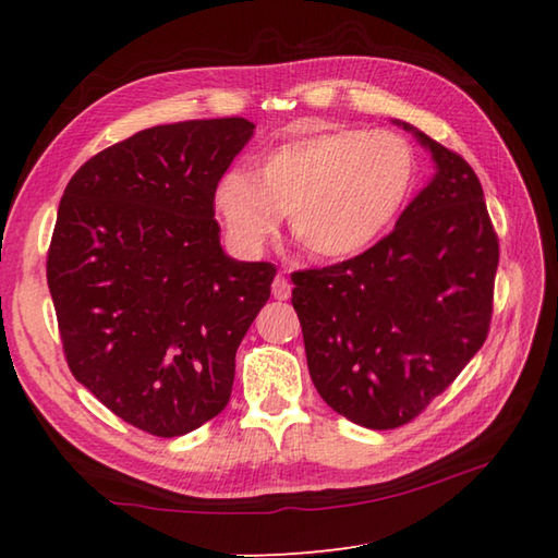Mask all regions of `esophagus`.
Instances as JSON below:
<instances>
[{"label":"esophagus","instance_id":"obj_1","mask_svg":"<svg viewBox=\"0 0 558 558\" xmlns=\"http://www.w3.org/2000/svg\"><path fill=\"white\" fill-rule=\"evenodd\" d=\"M270 288H272V298H276V300H288L290 292H292V286H290V280H288L286 272H278Z\"/></svg>","mask_w":558,"mask_h":558}]
</instances>
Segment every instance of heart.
<instances>
[{
  "mask_svg": "<svg viewBox=\"0 0 558 558\" xmlns=\"http://www.w3.org/2000/svg\"><path fill=\"white\" fill-rule=\"evenodd\" d=\"M417 174V150L400 134L324 129L268 150L258 174L225 172L213 208L236 252L258 254L290 213L292 236L306 254L340 260L366 252L393 228Z\"/></svg>",
  "mask_w": 558,
  "mask_h": 558,
  "instance_id": "obj_1",
  "label": "heart"
}]
</instances>
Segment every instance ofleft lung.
Segmentation results:
<instances>
[{"label": "left lung", "mask_w": 558, "mask_h": 558, "mask_svg": "<svg viewBox=\"0 0 558 558\" xmlns=\"http://www.w3.org/2000/svg\"><path fill=\"white\" fill-rule=\"evenodd\" d=\"M396 124L432 153V182L364 254L292 276L318 396L366 429L412 422L475 357L499 266L475 170L412 124Z\"/></svg>", "instance_id": "8db88e82"}]
</instances>
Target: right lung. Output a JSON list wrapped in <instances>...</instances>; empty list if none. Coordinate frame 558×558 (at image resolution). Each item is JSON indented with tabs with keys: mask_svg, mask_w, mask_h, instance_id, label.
<instances>
[{
	"mask_svg": "<svg viewBox=\"0 0 558 558\" xmlns=\"http://www.w3.org/2000/svg\"><path fill=\"white\" fill-rule=\"evenodd\" d=\"M242 117L150 126L71 177L47 252L66 364L105 408L172 438L225 410L276 266L222 252L213 192Z\"/></svg>",
	"mask_w": 558,
	"mask_h": 558,
	"instance_id": "obj_1",
	"label": "right lung"
}]
</instances>
